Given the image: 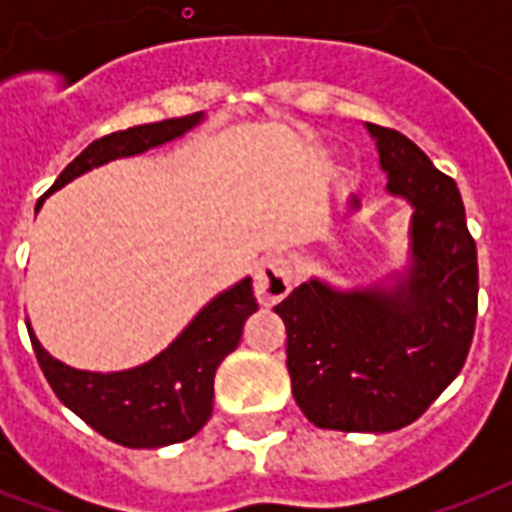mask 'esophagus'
<instances>
[{"mask_svg": "<svg viewBox=\"0 0 512 512\" xmlns=\"http://www.w3.org/2000/svg\"><path fill=\"white\" fill-rule=\"evenodd\" d=\"M297 268L295 263L284 255L263 257L255 268V292L263 305H276L289 295L295 287Z\"/></svg>", "mask_w": 512, "mask_h": 512, "instance_id": "34e87169", "label": "esophagus"}]
</instances>
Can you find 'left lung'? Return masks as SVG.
I'll return each instance as SVG.
<instances>
[{
	"mask_svg": "<svg viewBox=\"0 0 512 512\" xmlns=\"http://www.w3.org/2000/svg\"><path fill=\"white\" fill-rule=\"evenodd\" d=\"M366 132L385 191L412 207L404 271L353 289L313 276L273 311L287 327L292 396L305 417L316 428L390 433L460 374L476 329L478 260L452 177L401 132L369 122Z\"/></svg>",
	"mask_w": 512,
	"mask_h": 512,
	"instance_id": "obj_1",
	"label": "left lung"
}]
</instances>
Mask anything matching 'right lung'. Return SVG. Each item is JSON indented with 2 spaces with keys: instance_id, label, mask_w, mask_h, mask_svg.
Returning <instances> with one entry per match:
<instances>
[{
  "instance_id": "1",
  "label": "right lung",
  "mask_w": 512,
  "mask_h": 512,
  "mask_svg": "<svg viewBox=\"0 0 512 512\" xmlns=\"http://www.w3.org/2000/svg\"><path fill=\"white\" fill-rule=\"evenodd\" d=\"M201 122L204 114L199 111L180 119L111 132L84 148L60 172L50 193L60 191L74 177L95 167L127 156H140L151 148L183 138L185 132H191ZM42 201L39 199L36 204V212ZM255 311L257 300L252 292V279L244 276L233 287L212 297L162 353H156L146 364L122 372L74 369L42 348L31 324L28 335L44 377L71 412L79 414L92 430H98L100 436L114 444L130 449H159L188 441L207 425L212 417L217 366L231 350H236L244 321Z\"/></svg>"
}]
</instances>
